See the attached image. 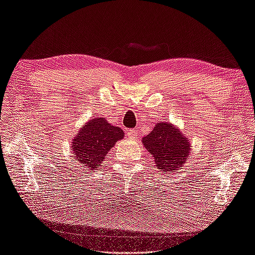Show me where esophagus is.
Here are the masks:
<instances>
[{"label":"esophagus","mask_w":255,"mask_h":255,"mask_svg":"<svg viewBox=\"0 0 255 255\" xmlns=\"http://www.w3.org/2000/svg\"><path fill=\"white\" fill-rule=\"evenodd\" d=\"M126 133L129 138H135L138 134V131H137V129H128Z\"/></svg>","instance_id":"34e87169"}]
</instances>
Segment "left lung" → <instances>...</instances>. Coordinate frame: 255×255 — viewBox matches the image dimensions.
Returning <instances> with one entry per match:
<instances>
[{
	"mask_svg": "<svg viewBox=\"0 0 255 255\" xmlns=\"http://www.w3.org/2000/svg\"><path fill=\"white\" fill-rule=\"evenodd\" d=\"M142 143L154 157L157 168L163 171L178 169L186 162L190 151L187 138L167 123L156 124Z\"/></svg>",
	"mask_w": 255,
	"mask_h": 255,
	"instance_id": "obj_1",
	"label": "left lung"
}]
</instances>
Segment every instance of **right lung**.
<instances>
[{"mask_svg":"<svg viewBox=\"0 0 255 255\" xmlns=\"http://www.w3.org/2000/svg\"><path fill=\"white\" fill-rule=\"evenodd\" d=\"M124 138L120 127L111 125L105 118H93L82 127L73 140L74 156L89 170L100 167L106 154L117 142Z\"/></svg>","mask_w":255,"mask_h":255,"instance_id":"add662e5","label":"right lung"}]
</instances>
